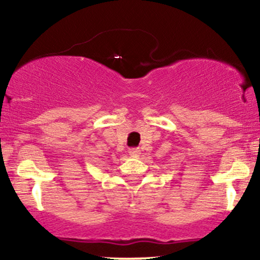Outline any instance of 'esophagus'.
I'll return each mask as SVG.
<instances>
[{"label":"esophagus","instance_id":"34e87169","mask_svg":"<svg viewBox=\"0 0 260 260\" xmlns=\"http://www.w3.org/2000/svg\"><path fill=\"white\" fill-rule=\"evenodd\" d=\"M128 153H129L131 156H133V157H137V156H139V154H140V150H139L138 148H132V149H129V150H128Z\"/></svg>","mask_w":260,"mask_h":260}]
</instances>
